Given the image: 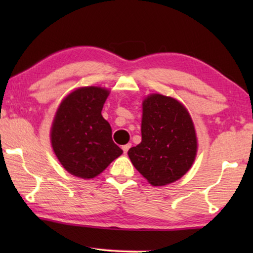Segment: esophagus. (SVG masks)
Returning <instances> with one entry per match:
<instances>
[{
	"label": "esophagus",
	"instance_id": "34e87169",
	"mask_svg": "<svg viewBox=\"0 0 253 253\" xmlns=\"http://www.w3.org/2000/svg\"><path fill=\"white\" fill-rule=\"evenodd\" d=\"M131 147V144H126V145H123L122 146V150H123V153L126 154L127 151H129V148Z\"/></svg>",
	"mask_w": 253,
	"mask_h": 253
}]
</instances>
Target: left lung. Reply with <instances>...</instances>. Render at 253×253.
Wrapping results in <instances>:
<instances>
[{
  "mask_svg": "<svg viewBox=\"0 0 253 253\" xmlns=\"http://www.w3.org/2000/svg\"><path fill=\"white\" fill-rule=\"evenodd\" d=\"M197 153L192 120L177 100L152 94L143 102L141 143L127 154L152 185H166L191 168Z\"/></svg>",
  "mask_w": 253,
  "mask_h": 253,
  "instance_id": "1",
  "label": "left lung"
}]
</instances>
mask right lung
<instances>
[{"mask_svg":"<svg viewBox=\"0 0 253 253\" xmlns=\"http://www.w3.org/2000/svg\"><path fill=\"white\" fill-rule=\"evenodd\" d=\"M108 94L94 86L78 88L62 101L55 115L51 146L62 166L77 177H95L123 153L101 115Z\"/></svg>","mask_w":253,"mask_h":253,"instance_id":"right-lung-1","label":"right lung"}]
</instances>
